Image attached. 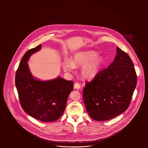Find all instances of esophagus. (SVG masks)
<instances>
[{
  "instance_id": "1",
  "label": "esophagus",
  "mask_w": 148,
  "mask_h": 148,
  "mask_svg": "<svg viewBox=\"0 0 148 148\" xmlns=\"http://www.w3.org/2000/svg\"><path fill=\"white\" fill-rule=\"evenodd\" d=\"M74 87H75V88L79 89H80V88L81 85H80V84L79 83H76L75 84V85H74Z\"/></svg>"
}]
</instances>
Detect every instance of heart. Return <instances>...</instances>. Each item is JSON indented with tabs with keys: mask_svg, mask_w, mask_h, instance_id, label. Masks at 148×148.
I'll list each match as a JSON object with an SVG mask.
<instances>
[{
	"mask_svg": "<svg viewBox=\"0 0 148 148\" xmlns=\"http://www.w3.org/2000/svg\"><path fill=\"white\" fill-rule=\"evenodd\" d=\"M105 63L104 58L98 56L93 51L78 52L73 56L72 60H64L62 63L65 72H73L75 67L81 66V75L85 79H92L100 72Z\"/></svg>",
	"mask_w": 148,
	"mask_h": 148,
	"instance_id": "b5f03b06",
	"label": "heart"
}]
</instances>
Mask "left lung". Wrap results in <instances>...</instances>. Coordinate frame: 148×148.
<instances>
[{
	"label": "left lung",
	"instance_id": "8db88e82",
	"mask_svg": "<svg viewBox=\"0 0 148 148\" xmlns=\"http://www.w3.org/2000/svg\"><path fill=\"white\" fill-rule=\"evenodd\" d=\"M114 61L85 83L83 100L89 116L106 121L125 112L130 103L137 84L133 63L126 52L117 47Z\"/></svg>",
	"mask_w": 148,
	"mask_h": 148
}]
</instances>
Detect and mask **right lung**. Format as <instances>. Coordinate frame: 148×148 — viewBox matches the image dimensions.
Wrapping results in <instances>:
<instances>
[{
	"label": "right lung",
	"instance_id": "1",
	"mask_svg": "<svg viewBox=\"0 0 148 148\" xmlns=\"http://www.w3.org/2000/svg\"><path fill=\"white\" fill-rule=\"evenodd\" d=\"M41 48L40 44L24 54L16 72L15 85L24 112L42 122H52L63 114L68 96L73 89V82L60 77L47 81L33 77L27 62Z\"/></svg>",
	"mask_w": 148,
	"mask_h": 148
}]
</instances>
